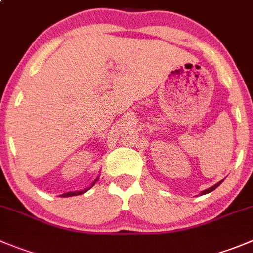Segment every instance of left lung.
Returning a JSON list of instances; mask_svg holds the SVG:
<instances>
[{"mask_svg":"<svg viewBox=\"0 0 253 253\" xmlns=\"http://www.w3.org/2000/svg\"><path fill=\"white\" fill-rule=\"evenodd\" d=\"M221 183H222V181H219V182H217L216 185H214V186H212V187H210V188H207V190L202 191V192H201V195H206V193H210V192H212V191H213V190H216V188L218 187V186L221 185Z\"/></svg>","mask_w":253,"mask_h":253,"instance_id":"left-lung-1","label":"left lung"}]
</instances>
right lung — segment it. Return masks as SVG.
<instances>
[{"label": "right lung", "mask_w": 253, "mask_h": 253, "mask_svg": "<svg viewBox=\"0 0 253 253\" xmlns=\"http://www.w3.org/2000/svg\"><path fill=\"white\" fill-rule=\"evenodd\" d=\"M98 178H96V180L93 181V182H92V185L89 186L88 188H86V190H82V191H73V192H66V193H63V195H61V197H71V196H79V195H82V193H84V192H87V191L89 190V188L92 187V186L94 185V183H96V181H97Z\"/></svg>", "instance_id": "1"}]
</instances>
